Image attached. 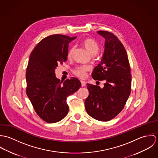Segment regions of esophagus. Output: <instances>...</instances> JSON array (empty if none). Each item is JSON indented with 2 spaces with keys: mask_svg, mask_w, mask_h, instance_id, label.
<instances>
[{
  "mask_svg": "<svg viewBox=\"0 0 158 158\" xmlns=\"http://www.w3.org/2000/svg\"><path fill=\"white\" fill-rule=\"evenodd\" d=\"M81 86L84 87L86 86V82L84 81H81Z\"/></svg>",
  "mask_w": 158,
  "mask_h": 158,
  "instance_id": "34e87169",
  "label": "esophagus"
}]
</instances>
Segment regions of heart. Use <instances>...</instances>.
Masks as SVG:
<instances>
[{"label": "heart", "mask_w": 158, "mask_h": 158, "mask_svg": "<svg viewBox=\"0 0 158 158\" xmlns=\"http://www.w3.org/2000/svg\"><path fill=\"white\" fill-rule=\"evenodd\" d=\"M82 45H83L85 49L89 53V54L91 55H95L99 50V46L98 43L95 40L89 38L84 39L82 41ZM73 50H74L73 47L71 48L69 50L68 54V58H70L72 56ZM89 69H90L89 67L87 66H78L74 69L73 73L76 76L81 78H83L86 77V72L88 70H89Z\"/></svg>", "instance_id": "heart-1"}]
</instances>
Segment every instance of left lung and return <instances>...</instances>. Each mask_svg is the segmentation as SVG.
Returning a JSON list of instances; mask_svg holds the SVG:
<instances>
[{
    "mask_svg": "<svg viewBox=\"0 0 158 158\" xmlns=\"http://www.w3.org/2000/svg\"><path fill=\"white\" fill-rule=\"evenodd\" d=\"M105 40L104 52L100 64L94 68L92 77L105 80L103 88L87 84L89 95L85 109L92 118L109 121L122 111L131 93V75L127 53L113 33L98 31Z\"/></svg>",
    "mask_w": 158,
    "mask_h": 158,
    "instance_id": "left-lung-1",
    "label": "left lung"
}]
</instances>
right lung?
Wrapping results in <instances>:
<instances>
[{
  "label": "right lung",
  "mask_w": 158,
  "mask_h": 158,
  "mask_svg": "<svg viewBox=\"0 0 158 158\" xmlns=\"http://www.w3.org/2000/svg\"><path fill=\"white\" fill-rule=\"evenodd\" d=\"M75 38L60 34L47 36L34 48L29 58L26 93L36 113L47 123L58 122L66 116L67 98L81 85L76 78L63 83L55 76L58 65L68 60L69 44Z\"/></svg>",
  "instance_id": "1"
}]
</instances>
